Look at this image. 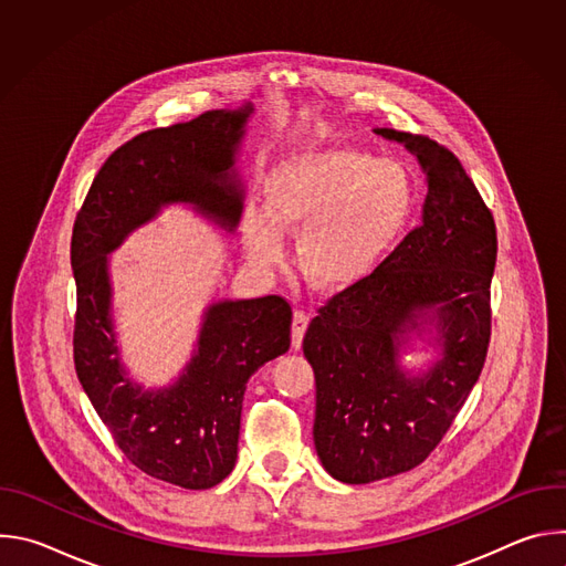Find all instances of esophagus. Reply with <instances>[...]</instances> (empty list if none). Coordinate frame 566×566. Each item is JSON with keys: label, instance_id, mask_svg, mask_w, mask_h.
Here are the masks:
<instances>
[{"label": "esophagus", "instance_id": "obj_1", "mask_svg": "<svg viewBox=\"0 0 566 566\" xmlns=\"http://www.w3.org/2000/svg\"><path fill=\"white\" fill-rule=\"evenodd\" d=\"M306 327H308V315L302 313V311H295L293 313V327H291V345L293 349H300L302 347V338L306 334Z\"/></svg>", "mask_w": 566, "mask_h": 566}]
</instances>
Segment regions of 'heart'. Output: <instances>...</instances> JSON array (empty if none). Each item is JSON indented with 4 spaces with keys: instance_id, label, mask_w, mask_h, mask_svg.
Listing matches in <instances>:
<instances>
[{
    "instance_id": "obj_1",
    "label": "heart",
    "mask_w": 566,
    "mask_h": 566,
    "mask_svg": "<svg viewBox=\"0 0 566 566\" xmlns=\"http://www.w3.org/2000/svg\"><path fill=\"white\" fill-rule=\"evenodd\" d=\"M415 184L396 160L356 147L293 154L269 172L264 212L247 208L239 239L262 269L284 262V237L300 234L306 282L325 293L363 284L398 244L415 212Z\"/></svg>"
}]
</instances>
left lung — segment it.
<instances>
[{"label":"left lung","mask_w":566,"mask_h":566,"mask_svg":"<svg viewBox=\"0 0 566 566\" xmlns=\"http://www.w3.org/2000/svg\"><path fill=\"white\" fill-rule=\"evenodd\" d=\"M426 175L421 226L358 286L311 319L313 443L334 479L369 483L412 470L443 439L491 338L497 232L459 158L439 143L376 127ZM431 354L410 366L411 354Z\"/></svg>","instance_id":"1"}]
</instances>
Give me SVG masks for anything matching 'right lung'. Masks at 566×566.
Wrapping results in <instances>:
<instances>
[{
  "label": "right lung",
  "mask_w": 566,
  "mask_h": 566,
  "mask_svg": "<svg viewBox=\"0 0 566 566\" xmlns=\"http://www.w3.org/2000/svg\"><path fill=\"white\" fill-rule=\"evenodd\" d=\"M253 114V103L210 109L118 147L96 175L71 237L80 385L136 468L188 491L212 489L232 472L247 382L289 352L291 306L277 295L208 302L179 376L147 387L123 360L112 255L168 208H186L234 234L247 199L239 156Z\"/></svg>",
  "instance_id": "add662e5"
}]
</instances>
